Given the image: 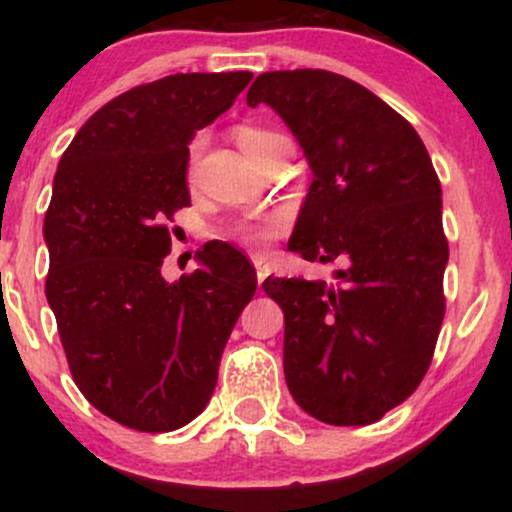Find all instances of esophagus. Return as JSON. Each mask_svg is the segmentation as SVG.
<instances>
[{"label": "esophagus", "mask_w": 512, "mask_h": 512, "mask_svg": "<svg viewBox=\"0 0 512 512\" xmlns=\"http://www.w3.org/2000/svg\"><path fill=\"white\" fill-rule=\"evenodd\" d=\"M252 262H255L257 284H262V281L267 279V276H269V272H272V269H269V264H267V260H264L262 255H255V257H252Z\"/></svg>", "instance_id": "obj_1"}]
</instances>
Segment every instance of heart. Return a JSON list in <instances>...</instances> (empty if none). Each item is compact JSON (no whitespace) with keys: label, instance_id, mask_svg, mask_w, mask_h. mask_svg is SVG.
I'll list each match as a JSON object with an SVG mask.
<instances>
[{"label":"heart","instance_id":"obj_1","mask_svg":"<svg viewBox=\"0 0 512 512\" xmlns=\"http://www.w3.org/2000/svg\"><path fill=\"white\" fill-rule=\"evenodd\" d=\"M236 139L238 144L243 146V151L250 158H255L257 163H262L264 158L272 156L279 146L289 144V139L284 134L274 132V129L262 127V125H240L236 129ZM204 149V137L199 134L195 142L190 144V163H195L199 154ZM284 228V219L281 216H262V219H250V221H240L236 228H233V238H238L240 243L245 245H264L269 243L274 236H279V231Z\"/></svg>","mask_w":512,"mask_h":512}]
</instances>
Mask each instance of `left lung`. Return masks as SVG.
Masks as SVG:
<instances>
[{"label":"left lung","instance_id":"left-lung-1","mask_svg":"<svg viewBox=\"0 0 512 512\" xmlns=\"http://www.w3.org/2000/svg\"><path fill=\"white\" fill-rule=\"evenodd\" d=\"M260 103L289 125L313 170L289 248L346 262L337 286L262 284L284 310L286 385L322 424H373L424 380L443 325L440 180L416 129L342 74H260L248 105Z\"/></svg>","mask_w":512,"mask_h":512}]
</instances>
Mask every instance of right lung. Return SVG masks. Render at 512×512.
Wrapping results in <instances>:
<instances>
[{"mask_svg":"<svg viewBox=\"0 0 512 512\" xmlns=\"http://www.w3.org/2000/svg\"><path fill=\"white\" fill-rule=\"evenodd\" d=\"M250 79L170 74L129 88L88 117L57 166L45 296L76 387L134 431H175L207 407L255 296V269L226 243L204 245L202 267L173 284L161 276L166 221L190 207L187 146Z\"/></svg>","mask_w":512,"mask_h":512,"instance_id":"obj_1","label":"right lung"}]
</instances>
